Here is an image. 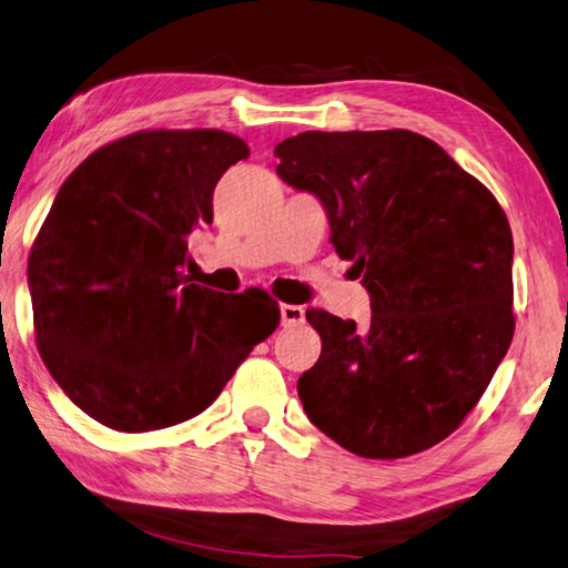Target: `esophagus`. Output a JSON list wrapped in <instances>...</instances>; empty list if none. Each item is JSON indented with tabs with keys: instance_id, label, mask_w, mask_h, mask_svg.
Here are the masks:
<instances>
[{
	"instance_id": "obj_1",
	"label": "esophagus",
	"mask_w": 568,
	"mask_h": 568,
	"mask_svg": "<svg viewBox=\"0 0 568 568\" xmlns=\"http://www.w3.org/2000/svg\"><path fill=\"white\" fill-rule=\"evenodd\" d=\"M282 322L284 327H300L304 322V307H300V304H282Z\"/></svg>"
}]
</instances>
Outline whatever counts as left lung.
Masks as SVG:
<instances>
[{
	"mask_svg": "<svg viewBox=\"0 0 568 568\" xmlns=\"http://www.w3.org/2000/svg\"><path fill=\"white\" fill-rule=\"evenodd\" d=\"M276 174L325 207L371 322L307 310L320 361L296 381L310 422L353 455L398 459L457 429L513 339V233L490 190L422 134L304 132Z\"/></svg>",
	"mask_w": 568,
	"mask_h": 568,
	"instance_id": "left-lung-1",
	"label": "left lung"
}]
</instances>
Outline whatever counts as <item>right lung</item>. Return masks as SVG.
<instances>
[{
  "label": "right lung",
  "mask_w": 568,
  "mask_h": 568,
  "mask_svg": "<svg viewBox=\"0 0 568 568\" xmlns=\"http://www.w3.org/2000/svg\"><path fill=\"white\" fill-rule=\"evenodd\" d=\"M221 129L136 132L101 146L60 185L34 239V337L65 396L116 432L205 412L274 333L264 292L190 284L187 235L213 221V190L246 160Z\"/></svg>",
  "instance_id": "add662e5"
}]
</instances>
